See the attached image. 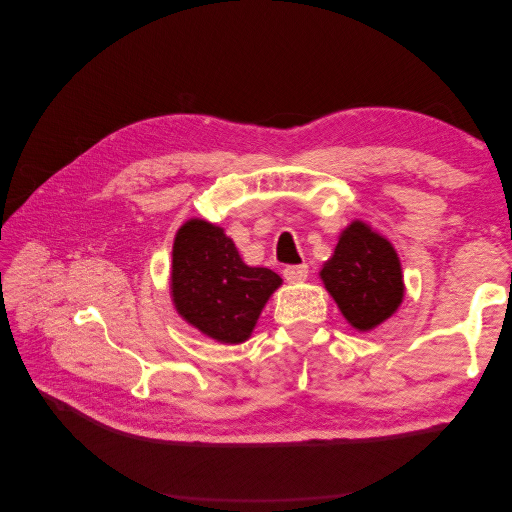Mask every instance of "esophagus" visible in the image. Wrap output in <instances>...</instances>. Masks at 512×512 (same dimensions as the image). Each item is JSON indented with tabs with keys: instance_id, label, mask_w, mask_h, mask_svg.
Here are the masks:
<instances>
[{
	"instance_id": "esophagus-1",
	"label": "esophagus",
	"mask_w": 512,
	"mask_h": 512,
	"mask_svg": "<svg viewBox=\"0 0 512 512\" xmlns=\"http://www.w3.org/2000/svg\"><path fill=\"white\" fill-rule=\"evenodd\" d=\"M307 275H309L307 265H290L284 269L286 282H305Z\"/></svg>"
}]
</instances>
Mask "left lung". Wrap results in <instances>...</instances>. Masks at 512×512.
Wrapping results in <instances>:
<instances>
[{
	"label": "left lung",
	"instance_id": "8db88e82",
	"mask_svg": "<svg viewBox=\"0 0 512 512\" xmlns=\"http://www.w3.org/2000/svg\"><path fill=\"white\" fill-rule=\"evenodd\" d=\"M320 280L356 331L376 329L404 301V275L395 247L361 220L339 235Z\"/></svg>",
	"mask_w": 512,
	"mask_h": 512
}]
</instances>
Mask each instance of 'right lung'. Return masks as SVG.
Masks as SVG:
<instances>
[{
	"instance_id": "add662e5",
	"label": "right lung",
	"mask_w": 512,
	"mask_h": 512,
	"mask_svg": "<svg viewBox=\"0 0 512 512\" xmlns=\"http://www.w3.org/2000/svg\"><path fill=\"white\" fill-rule=\"evenodd\" d=\"M280 286L271 269L245 265L224 228L194 218L177 230L170 297L177 314L215 342H245Z\"/></svg>"
}]
</instances>
